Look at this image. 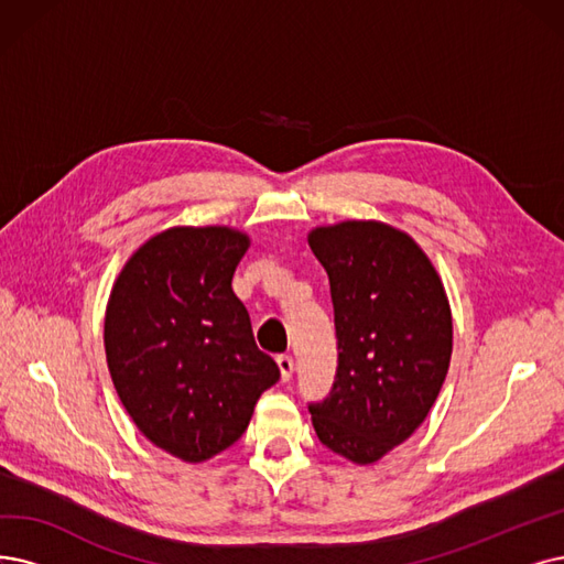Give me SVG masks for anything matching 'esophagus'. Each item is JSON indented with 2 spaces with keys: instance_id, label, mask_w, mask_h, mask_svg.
<instances>
[{
  "instance_id": "obj_1",
  "label": "esophagus",
  "mask_w": 564,
  "mask_h": 564,
  "mask_svg": "<svg viewBox=\"0 0 564 564\" xmlns=\"http://www.w3.org/2000/svg\"><path fill=\"white\" fill-rule=\"evenodd\" d=\"M278 366H280V372H282V381H289L291 375H294V358H291L289 354H280Z\"/></svg>"
}]
</instances>
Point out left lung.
<instances>
[{"mask_svg": "<svg viewBox=\"0 0 564 564\" xmlns=\"http://www.w3.org/2000/svg\"><path fill=\"white\" fill-rule=\"evenodd\" d=\"M307 240L328 273L337 337L333 389L307 410L324 446L368 465L435 404L452 360V310L433 263L389 224L343 221Z\"/></svg>", "mask_w": 564, "mask_h": 564, "instance_id": "left-lung-1", "label": "left lung"}]
</instances>
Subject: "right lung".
Returning a JSON list of instances; mask_svg holds the SVG:
<instances>
[{"instance_id":"1","label":"right lung","mask_w":564,"mask_h":564,"mask_svg":"<svg viewBox=\"0 0 564 564\" xmlns=\"http://www.w3.org/2000/svg\"><path fill=\"white\" fill-rule=\"evenodd\" d=\"M245 234L177 227L150 238L110 291L104 324L112 384L139 431L187 463L217 456L280 379L231 280Z\"/></svg>"}]
</instances>
